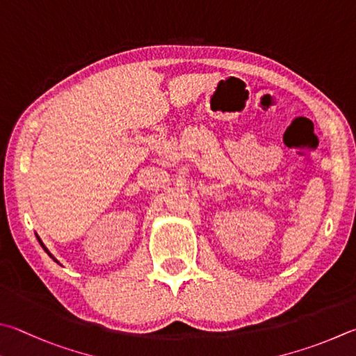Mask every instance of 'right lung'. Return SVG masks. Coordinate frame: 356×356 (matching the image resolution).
I'll return each instance as SVG.
<instances>
[{
    "label": "right lung",
    "instance_id": "add662e5",
    "mask_svg": "<svg viewBox=\"0 0 356 356\" xmlns=\"http://www.w3.org/2000/svg\"><path fill=\"white\" fill-rule=\"evenodd\" d=\"M35 236H37V240H38V243H40V245H42V248H43V249H44V252H47V254H48V255H49V257H51V258H53V260H54V261H57V260H56V258H54V257H53V255H51V254H49V250H48V249H47V245H44V244H43V243H42V240H40V236H38V235H37V234H35ZM57 263H59V261H57Z\"/></svg>",
    "mask_w": 356,
    "mask_h": 356
}]
</instances>
